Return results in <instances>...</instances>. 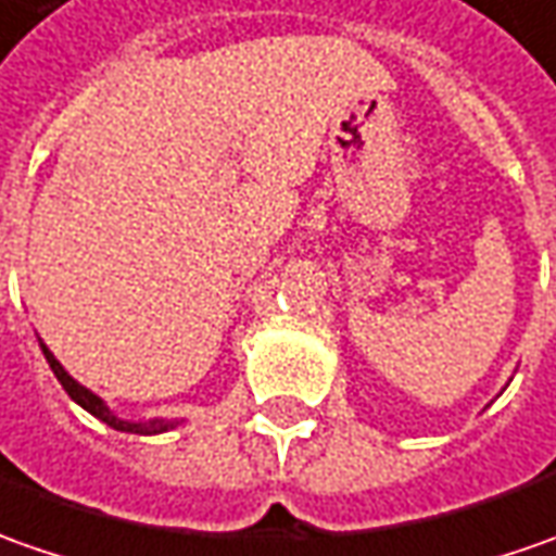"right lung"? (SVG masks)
Segmentation results:
<instances>
[{
    "label": "right lung",
    "mask_w": 556,
    "mask_h": 556,
    "mask_svg": "<svg viewBox=\"0 0 556 556\" xmlns=\"http://www.w3.org/2000/svg\"><path fill=\"white\" fill-rule=\"evenodd\" d=\"M39 348H42V354H46V359H49L51 372H54V378L61 381V388L70 393V400L73 403H79L83 409L91 412L94 418H101L104 425H110L113 431H125V433H163V431H172V428H178V421H165V418H150V421H123V418H116L113 412H110V406H106L104 400L98 396V393H91L88 388H83L73 375L54 359V354H51L49 348L39 341Z\"/></svg>",
    "instance_id": "1"
}]
</instances>
